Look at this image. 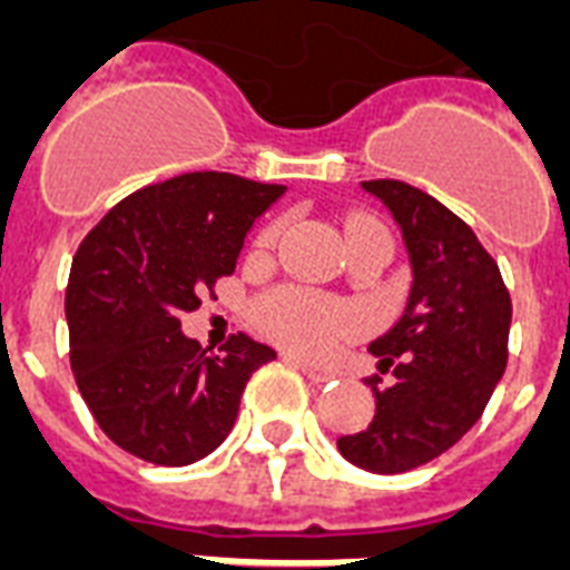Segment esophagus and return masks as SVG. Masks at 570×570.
Masks as SVG:
<instances>
[{
	"mask_svg": "<svg viewBox=\"0 0 570 570\" xmlns=\"http://www.w3.org/2000/svg\"><path fill=\"white\" fill-rule=\"evenodd\" d=\"M286 362H293L298 371L307 376L311 382H332L334 380V371H325V367H316V364L304 362V358H295V355H286Z\"/></svg>",
	"mask_w": 570,
	"mask_h": 570,
	"instance_id": "34e87169",
	"label": "esophagus"
}]
</instances>
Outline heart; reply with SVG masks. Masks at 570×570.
<instances>
[{"mask_svg": "<svg viewBox=\"0 0 570 570\" xmlns=\"http://www.w3.org/2000/svg\"><path fill=\"white\" fill-rule=\"evenodd\" d=\"M281 229L284 224L281 220H272L268 227L259 229L256 236L254 250L256 254H268L272 247L277 245L281 238ZM358 233H382L389 236L385 229L376 227V224H355L350 229V238L358 236ZM391 238V236H389ZM256 325L266 334H272L275 341H281L289 350H298V353L320 355L332 346L337 337H346L358 328V320L350 307L334 302H323L316 298L314 293H304V289H293V286H284V289H275V293L263 295L254 307Z\"/></svg>", "mask_w": 570, "mask_h": 570, "instance_id": "obj_1", "label": "heart"}]
</instances>
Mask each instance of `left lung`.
Segmentation results:
<instances>
[{
	"label": "left lung",
	"mask_w": 570,
	"mask_h": 570,
	"mask_svg": "<svg viewBox=\"0 0 570 570\" xmlns=\"http://www.w3.org/2000/svg\"><path fill=\"white\" fill-rule=\"evenodd\" d=\"M362 185L401 224L412 289L397 325L371 343L394 385L367 376L376 415L337 449L355 466L397 475L440 458L481 419L508 364L511 295L488 247L440 199L397 179Z\"/></svg>",
	"instance_id": "8db88e82"
}]
</instances>
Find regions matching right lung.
I'll return each instance as SVG.
<instances>
[{
	"instance_id": "1",
	"label": "right lung",
	"mask_w": 570,
	"mask_h": 570,
	"mask_svg": "<svg viewBox=\"0 0 570 570\" xmlns=\"http://www.w3.org/2000/svg\"><path fill=\"white\" fill-rule=\"evenodd\" d=\"M284 185L233 173H185L134 190L82 238L65 316L71 367L98 428L158 466H188L227 440L247 380L275 350L233 334L208 353L181 314L215 295L254 220Z\"/></svg>"
}]
</instances>
